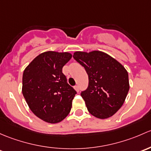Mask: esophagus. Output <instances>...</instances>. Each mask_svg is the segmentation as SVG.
Instances as JSON below:
<instances>
[{"label": "esophagus", "mask_w": 151, "mask_h": 151, "mask_svg": "<svg viewBox=\"0 0 151 151\" xmlns=\"http://www.w3.org/2000/svg\"><path fill=\"white\" fill-rule=\"evenodd\" d=\"M74 88H75L76 91H78V92L79 90H80V88H79V86H78V85H76V86H74Z\"/></svg>", "instance_id": "obj_1"}]
</instances>
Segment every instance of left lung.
Returning a JSON list of instances; mask_svg holds the SVG:
<instances>
[{"label":"left lung","mask_w":151,"mask_h":151,"mask_svg":"<svg viewBox=\"0 0 151 151\" xmlns=\"http://www.w3.org/2000/svg\"><path fill=\"white\" fill-rule=\"evenodd\" d=\"M73 58L86 70L88 86L81 91L88 111L101 119L114 115L123 105L129 89V76L120 63L106 53L76 52Z\"/></svg>","instance_id":"obj_1"}]
</instances>
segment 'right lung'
<instances>
[{
  "label": "right lung",
  "instance_id": "1",
  "mask_svg": "<svg viewBox=\"0 0 151 151\" xmlns=\"http://www.w3.org/2000/svg\"><path fill=\"white\" fill-rule=\"evenodd\" d=\"M71 57L68 52H43L23 73V96L31 111L47 123L62 122L70 112L76 91L67 82L63 68Z\"/></svg>",
  "mask_w": 151,
  "mask_h": 151
}]
</instances>
